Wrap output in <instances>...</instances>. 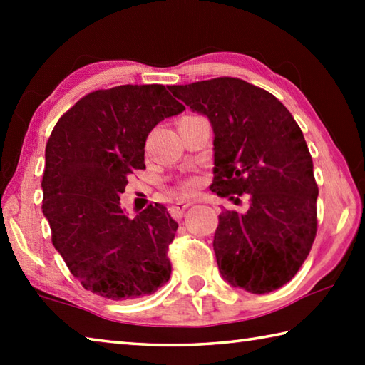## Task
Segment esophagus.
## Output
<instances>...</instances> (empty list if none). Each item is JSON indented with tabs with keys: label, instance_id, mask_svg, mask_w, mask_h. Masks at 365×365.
Segmentation results:
<instances>
[{
	"label": "esophagus",
	"instance_id": "esophagus-1",
	"mask_svg": "<svg viewBox=\"0 0 365 365\" xmlns=\"http://www.w3.org/2000/svg\"><path fill=\"white\" fill-rule=\"evenodd\" d=\"M191 206V202L190 201H183V200H180V201H177L174 206L170 207V212H172V215H174V217H182L183 215V212L187 211V209Z\"/></svg>",
	"mask_w": 365,
	"mask_h": 365
}]
</instances>
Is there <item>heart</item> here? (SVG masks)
Here are the masks:
<instances>
[{"label":"heart","instance_id":"1","mask_svg":"<svg viewBox=\"0 0 365 365\" xmlns=\"http://www.w3.org/2000/svg\"><path fill=\"white\" fill-rule=\"evenodd\" d=\"M196 188H197V183H196L195 180H188V182L182 183V187H180V193H182V195H185V196L193 195L195 191H196Z\"/></svg>","mask_w":365,"mask_h":365}]
</instances>
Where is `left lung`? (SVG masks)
Returning a JSON list of instances; mask_svg holds the SVG:
<instances>
[{
    "mask_svg": "<svg viewBox=\"0 0 365 365\" xmlns=\"http://www.w3.org/2000/svg\"><path fill=\"white\" fill-rule=\"evenodd\" d=\"M206 115L214 132L211 191L248 211H224L214 233L219 272L235 288L270 293L296 275L317 232L311 153L298 123L274 95L245 80L219 77L169 86Z\"/></svg>",
    "mask_w": 365,
    "mask_h": 365,
    "instance_id": "left-lung-1",
    "label": "left lung"
}]
</instances>
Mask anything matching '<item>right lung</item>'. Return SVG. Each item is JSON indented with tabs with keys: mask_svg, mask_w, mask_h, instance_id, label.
Returning <instances> with one entry per match:
<instances>
[{
	"mask_svg": "<svg viewBox=\"0 0 365 365\" xmlns=\"http://www.w3.org/2000/svg\"><path fill=\"white\" fill-rule=\"evenodd\" d=\"M183 110L164 85H120L91 91L54 125L41 209L54 248L91 293L125 301L169 282L178 224L158 202L128 217L120 195L128 177L145 169L148 133Z\"/></svg>",
	"mask_w": 365,
	"mask_h": 365,
	"instance_id": "1",
	"label": "right lung"
}]
</instances>
